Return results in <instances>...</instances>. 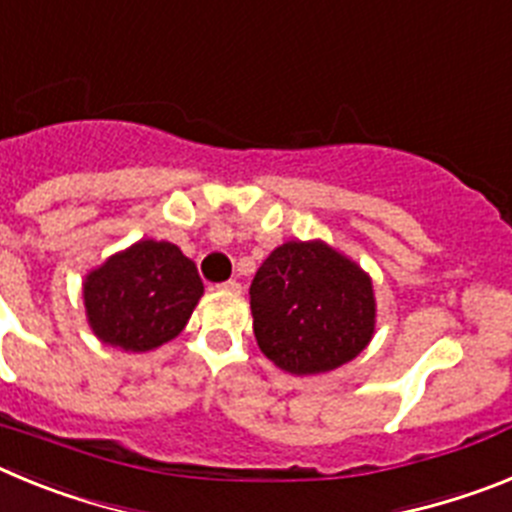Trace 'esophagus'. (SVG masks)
Masks as SVG:
<instances>
[{
	"label": "esophagus",
	"mask_w": 512,
	"mask_h": 512,
	"mask_svg": "<svg viewBox=\"0 0 512 512\" xmlns=\"http://www.w3.org/2000/svg\"><path fill=\"white\" fill-rule=\"evenodd\" d=\"M217 289H220V292H241V284L235 282V279H228V282L217 284Z\"/></svg>",
	"instance_id": "obj_1"
}]
</instances>
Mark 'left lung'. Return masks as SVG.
I'll return each mask as SVG.
<instances>
[{
	"instance_id": "left-lung-1",
	"label": "left lung",
	"mask_w": 512,
	"mask_h": 512,
	"mask_svg": "<svg viewBox=\"0 0 512 512\" xmlns=\"http://www.w3.org/2000/svg\"><path fill=\"white\" fill-rule=\"evenodd\" d=\"M248 295L259 348L289 374L330 372L372 341V282L320 241L271 251Z\"/></svg>"
}]
</instances>
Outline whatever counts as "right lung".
<instances>
[{
  "mask_svg": "<svg viewBox=\"0 0 512 512\" xmlns=\"http://www.w3.org/2000/svg\"><path fill=\"white\" fill-rule=\"evenodd\" d=\"M202 289L197 266L174 243L140 241L89 274L84 302L99 341L151 351L182 333Z\"/></svg>",
  "mask_w": 512,
  "mask_h": 512,
  "instance_id": "1",
  "label": "right lung"
}]
</instances>
